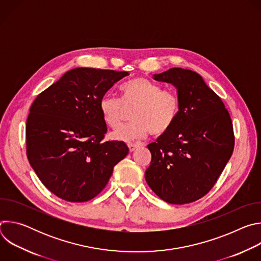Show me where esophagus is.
Returning a JSON list of instances; mask_svg holds the SVG:
<instances>
[{
  "label": "esophagus",
  "mask_w": 261,
  "mask_h": 261,
  "mask_svg": "<svg viewBox=\"0 0 261 261\" xmlns=\"http://www.w3.org/2000/svg\"><path fill=\"white\" fill-rule=\"evenodd\" d=\"M128 147H129V151H130V153H132V152H134L136 148H137V146L135 145V144H132V143H129L128 144Z\"/></svg>",
  "instance_id": "34e87169"
}]
</instances>
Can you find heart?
I'll list each match as a JSON object with an SVG mask.
<instances>
[{
	"label": "heart",
	"instance_id": "obj_1",
	"mask_svg": "<svg viewBox=\"0 0 261 261\" xmlns=\"http://www.w3.org/2000/svg\"><path fill=\"white\" fill-rule=\"evenodd\" d=\"M121 92L122 100L105 95L99 102L103 121L114 130L123 125L127 110H133V122L111 133L113 140L134 142L144 139L148 133L162 136L172 128L179 116L180 101L177 93L170 89H162L150 80L134 79L126 83Z\"/></svg>",
	"mask_w": 261,
	"mask_h": 261
}]
</instances>
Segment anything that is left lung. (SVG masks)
I'll return each mask as SVG.
<instances>
[{"mask_svg":"<svg viewBox=\"0 0 261 261\" xmlns=\"http://www.w3.org/2000/svg\"><path fill=\"white\" fill-rule=\"evenodd\" d=\"M154 80L177 89L180 111L172 128L147 145L152 161L145 180L164 201L190 203L211 191L230 159L232 122L221 98L196 72L171 68Z\"/></svg>","mask_w":261,"mask_h":261,"instance_id":"obj_1","label":"left lung"}]
</instances>
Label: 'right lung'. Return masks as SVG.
I'll return each mask as SVG.
<instances>
[{"instance_id":"add662e5","label":"right lung","mask_w":261,"mask_h":261,"mask_svg":"<svg viewBox=\"0 0 261 261\" xmlns=\"http://www.w3.org/2000/svg\"><path fill=\"white\" fill-rule=\"evenodd\" d=\"M126 71L75 68L34 100L25 125L27 157L58 197L85 202L108 182L129 153L123 141H104L107 127L99 102Z\"/></svg>"}]
</instances>
